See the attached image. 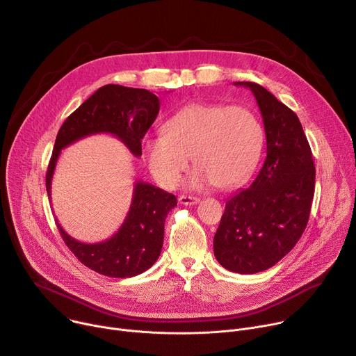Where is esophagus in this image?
I'll use <instances>...</instances> for the list:
<instances>
[{"label": "esophagus", "instance_id": "1", "mask_svg": "<svg viewBox=\"0 0 356 356\" xmlns=\"http://www.w3.org/2000/svg\"><path fill=\"white\" fill-rule=\"evenodd\" d=\"M200 200L197 197H193V195H180L179 197V202L180 204H184V206H194L197 204Z\"/></svg>", "mask_w": 356, "mask_h": 356}]
</instances>
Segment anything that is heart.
I'll use <instances>...</instances> for the list:
<instances>
[{
	"instance_id": "obj_1",
	"label": "heart",
	"mask_w": 356,
	"mask_h": 356,
	"mask_svg": "<svg viewBox=\"0 0 356 356\" xmlns=\"http://www.w3.org/2000/svg\"><path fill=\"white\" fill-rule=\"evenodd\" d=\"M163 132L145 142V158L165 188L177 186L190 156L197 166L191 187L211 183L218 188L235 187L255 169L264 146L261 122L239 106L190 103L165 122Z\"/></svg>"
}]
</instances>
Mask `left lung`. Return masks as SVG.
<instances>
[{
	"label": "left lung",
	"instance_id": "1",
	"mask_svg": "<svg viewBox=\"0 0 356 356\" xmlns=\"http://www.w3.org/2000/svg\"><path fill=\"white\" fill-rule=\"evenodd\" d=\"M249 88L266 134V159L255 181L225 202L214 255L227 270L252 275L276 265L307 227L316 186L313 154L298 117L262 86Z\"/></svg>",
	"mask_w": 356,
	"mask_h": 356
}]
</instances>
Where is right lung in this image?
I'll return each instance as SVG.
<instances>
[{"instance_id":"1","label":"right lung","mask_w":356,"mask_h":356,"mask_svg":"<svg viewBox=\"0 0 356 356\" xmlns=\"http://www.w3.org/2000/svg\"><path fill=\"white\" fill-rule=\"evenodd\" d=\"M159 98L147 90L107 84L67 117L58 132L46 173V191L52 195V179L62 149L91 135L117 136L136 158L142 155L145 134L159 114ZM177 200L154 184L136 180L131 207L120 229L108 239L86 243L72 238L58 222L59 232L74 257L91 270L110 277H132L146 272L162 252L165 221Z\"/></svg>"}]
</instances>
